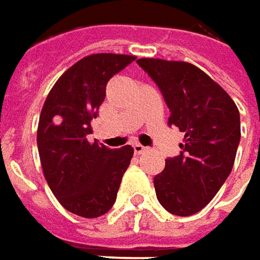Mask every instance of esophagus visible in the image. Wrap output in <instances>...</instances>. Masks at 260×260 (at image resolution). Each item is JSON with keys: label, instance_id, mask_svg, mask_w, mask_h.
<instances>
[{"label": "esophagus", "instance_id": "esophagus-1", "mask_svg": "<svg viewBox=\"0 0 260 260\" xmlns=\"http://www.w3.org/2000/svg\"><path fill=\"white\" fill-rule=\"evenodd\" d=\"M132 147H134V152H135V154H142V152L147 150V148H145L144 145H141V144H134Z\"/></svg>", "mask_w": 260, "mask_h": 260}]
</instances>
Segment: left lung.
<instances>
[{"mask_svg":"<svg viewBox=\"0 0 260 260\" xmlns=\"http://www.w3.org/2000/svg\"><path fill=\"white\" fill-rule=\"evenodd\" d=\"M137 63L160 88L170 110L169 125L185 132L176 157L154 177L158 202L187 217L204 208L232 173L240 142V113L220 85L187 62L142 58Z\"/></svg>","mask_w":260,"mask_h":260,"instance_id":"1","label":"left lung"}]
</instances>
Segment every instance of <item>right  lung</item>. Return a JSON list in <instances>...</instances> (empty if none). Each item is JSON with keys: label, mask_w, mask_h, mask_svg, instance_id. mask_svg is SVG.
<instances>
[{"label": "right lung", "mask_w": 260, "mask_h": 260, "mask_svg": "<svg viewBox=\"0 0 260 260\" xmlns=\"http://www.w3.org/2000/svg\"><path fill=\"white\" fill-rule=\"evenodd\" d=\"M134 61L116 53L85 56L59 77L42 108L38 150L43 175L59 204L75 215L97 218L113 207L134 155L131 145L112 150L87 138L109 80Z\"/></svg>", "instance_id": "obj_1"}]
</instances>
